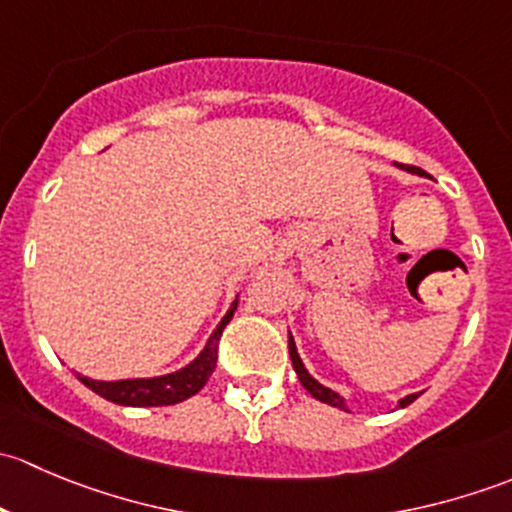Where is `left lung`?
Returning <instances> with one entry per match:
<instances>
[{
	"mask_svg": "<svg viewBox=\"0 0 512 512\" xmlns=\"http://www.w3.org/2000/svg\"><path fill=\"white\" fill-rule=\"evenodd\" d=\"M406 170H411V173H421V170L414 168V165H406ZM289 356H292V366H294V371H297L299 381H302V386L309 391V394L314 396V399L324 401V404H329V406H337V409H342V411H347V406H344V399L337 394V391L327 389V386L319 384V381L314 379V376H309V371L304 369L302 359H299L297 347H294V339L292 337H289ZM416 399H418V394L406 396V399L399 401V406H409L411 401H416Z\"/></svg>",
	"mask_w": 512,
	"mask_h": 512,
	"instance_id": "obj_1",
	"label": "left lung"
}]
</instances>
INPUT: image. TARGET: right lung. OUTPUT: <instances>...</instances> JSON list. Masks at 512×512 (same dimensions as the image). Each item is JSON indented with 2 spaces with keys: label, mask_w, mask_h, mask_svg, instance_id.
Here are the masks:
<instances>
[{
  "label": "right lung",
  "mask_w": 512,
  "mask_h": 512,
  "mask_svg": "<svg viewBox=\"0 0 512 512\" xmlns=\"http://www.w3.org/2000/svg\"><path fill=\"white\" fill-rule=\"evenodd\" d=\"M237 299L232 302L230 312L225 314L223 322L218 324V329L213 332V337L208 339L205 349L200 352L198 359L193 364H188L185 369L175 371V374L158 376V379H126V381H94L89 376H79L81 384L89 386L91 391H96L98 396H103L106 401L121 406H170L180 404V401L190 399L193 394H198L205 384H208L210 374L215 371L218 364V342L223 337L225 324L230 322L232 314H235Z\"/></svg>",
  "instance_id": "add662e5"
}]
</instances>
